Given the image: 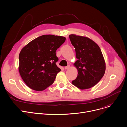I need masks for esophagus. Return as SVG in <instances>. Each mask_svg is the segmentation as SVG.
<instances>
[{
  "label": "esophagus",
  "mask_w": 127,
  "mask_h": 127,
  "mask_svg": "<svg viewBox=\"0 0 127 127\" xmlns=\"http://www.w3.org/2000/svg\"><path fill=\"white\" fill-rule=\"evenodd\" d=\"M70 65L69 64V65H68L67 66H65L64 67V69H65V70H66V69H69V67H70Z\"/></svg>",
  "instance_id": "obj_1"
}]
</instances>
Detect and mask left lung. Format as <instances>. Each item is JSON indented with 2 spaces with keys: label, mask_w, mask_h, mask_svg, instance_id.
Segmentation results:
<instances>
[{
  "label": "left lung",
  "mask_w": 127,
  "mask_h": 127,
  "mask_svg": "<svg viewBox=\"0 0 127 127\" xmlns=\"http://www.w3.org/2000/svg\"><path fill=\"white\" fill-rule=\"evenodd\" d=\"M69 38L77 59L74 65L77 69L78 75L72 83L81 90L91 88L98 83L105 73L106 64L101 51L88 37L71 34Z\"/></svg>",
  "instance_id": "1"
}]
</instances>
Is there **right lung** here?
I'll return each instance as SVG.
<instances>
[{"instance_id": "add662e5", "label": "right lung", "mask_w": 127, "mask_h": 127, "mask_svg": "<svg viewBox=\"0 0 127 127\" xmlns=\"http://www.w3.org/2000/svg\"><path fill=\"white\" fill-rule=\"evenodd\" d=\"M61 36L44 35L24 47L19 55V72L25 84L35 91H43L54 83L61 71L56 63V51L64 42Z\"/></svg>"}]
</instances>
